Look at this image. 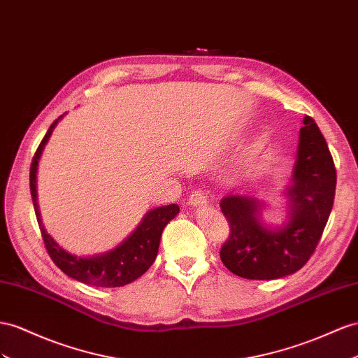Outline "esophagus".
<instances>
[{
    "label": "esophagus",
    "mask_w": 358,
    "mask_h": 358,
    "mask_svg": "<svg viewBox=\"0 0 358 358\" xmlns=\"http://www.w3.org/2000/svg\"><path fill=\"white\" fill-rule=\"evenodd\" d=\"M189 204L192 207H203L207 204V194L204 190L196 189L192 192V195L189 196Z\"/></svg>",
    "instance_id": "esophagus-1"
}]
</instances>
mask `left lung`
<instances>
[{
	"label": "left lung",
	"mask_w": 358,
	"mask_h": 358,
	"mask_svg": "<svg viewBox=\"0 0 358 358\" xmlns=\"http://www.w3.org/2000/svg\"><path fill=\"white\" fill-rule=\"evenodd\" d=\"M336 166L313 117H304L299 131L293 185L287 189L289 221L278 230L260 222L254 198L228 195L221 201L230 225L221 260L227 269L248 280H277L299 271L315 252L331 213Z\"/></svg>",
	"instance_id": "obj_1"
}]
</instances>
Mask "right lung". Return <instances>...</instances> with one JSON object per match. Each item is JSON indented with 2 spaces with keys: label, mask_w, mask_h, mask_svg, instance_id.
<instances>
[{
  "label": "right lung",
  "mask_w": 358,
  "mask_h": 358,
  "mask_svg": "<svg viewBox=\"0 0 358 358\" xmlns=\"http://www.w3.org/2000/svg\"><path fill=\"white\" fill-rule=\"evenodd\" d=\"M59 119H56L48 128L47 134H45L38 150H36L30 168L31 199L45 248H47L51 260L56 263V266L65 272L68 277L95 287H122L125 284L142 277L150 269L155 257H157L163 228L168 225L171 219L178 215L180 207L177 204H169L151 210V212L146 213L139 227L112 251L92 255V257H77L74 254L66 252L45 231L38 206V192H36L38 162L41 159L43 146L47 145Z\"/></svg>",
  "instance_id": "add662e5"
}]
</instances>
